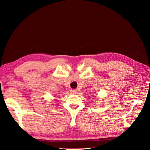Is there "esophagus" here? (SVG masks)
<instances>
[{
	"label": "esophagus",
	"mask_w": 150,
	"mask_h": 150,
	"mask_svg": "<svg viewBox=\"0 0 150 150\" xmlns=\"http://www.w3.org/2000/svg\"><path fill=\"white\" fill-rule=\"evenodd\" d=\"M70 92L71 94H76L77 93V91H76L75 89H71Z\"/></svg>",
	"instance_id": "1"
}]
</instances>
